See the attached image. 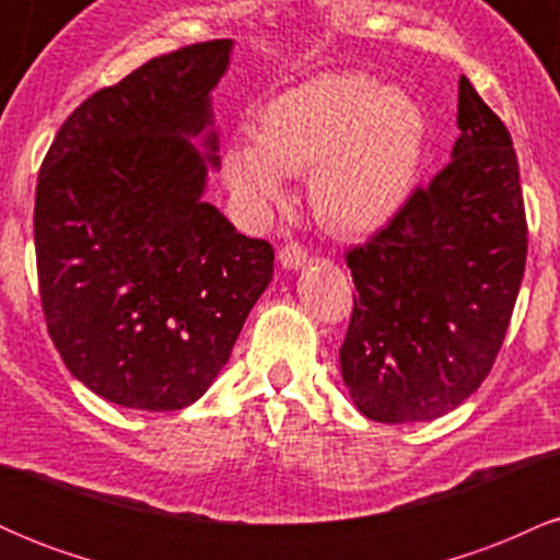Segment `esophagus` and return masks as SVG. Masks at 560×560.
I'll use <instances>...</instances> for the list:
<instances>
[{"label": "esophagus", "instance_id": "34e87169", "mask_svg": "<svg viewBox=\"0 0 560 560\" xmlns=\"http://www.w3.org/2000/svg\"><path fill=\"white\" fill-rule=\"evenodd\" d=\"M279 262H281V268H287V271H298V268H302L307 262L305 247L298 242L284 244V247L279 249Z\"/></svg>", "mask_w": 560, "mask_h": 560}]
</instances>
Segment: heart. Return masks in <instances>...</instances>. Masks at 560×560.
<instances>
[{
  "mask_svg": "<svg viewBox=\"0 0 560 560\" xmlns=\"http://www.w3.org/2000/svg\"><path fill=\"white\" fill-rule=\"evenodd\" d=\"M427 147V115L400 89L361 70H337L266 105L258 133L223 150V176L244 208L266 213L311 168L313 213L345 236L376 234L408 205Z\"/></svg>",
  "mask_w": 560,
  "mask_h": 560,
  "instance_id": "obj_1",
  "label": "heart"
}]
</instances>
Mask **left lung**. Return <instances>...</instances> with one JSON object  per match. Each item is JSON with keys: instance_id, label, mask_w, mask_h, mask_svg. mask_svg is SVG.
Returning a JSON list of instances; mask_svg holds the SVG:
<instances>
[{"instance_id": "8db88e82", "label": "left lung", "mask_w": 560, "mask_h": 560, "mask_svg": "<svg viewBox=\"0 0 560 560\" xmlns=\"http://www.w3.org/2000/svg\"><path fill=\"white\" fill-rule=\"evenodd\" d=\"M453 160L387 229L347 253L355 281L339 350L371 421H432L479 389L511 324L526 266L518 160L466 75Z\"/></svg>"}]
</instances>
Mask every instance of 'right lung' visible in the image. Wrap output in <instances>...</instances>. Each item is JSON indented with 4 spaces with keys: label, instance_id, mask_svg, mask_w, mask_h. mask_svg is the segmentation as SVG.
Segmentation results:
<instances>
[{
    "label": "right lung",
    "instance_id": "right-lung-1",
    "mask_svg": "<svg viewBox=\"0 0 560 560\" xmlns=\"http://www.w3.org/2000/svg\"><path fill=\"white\" fill-rule=\"evenodd\" d=\"M231 49V38L191 44L100 89L68 115L38 171L49 337L83 387L124 408L199 400L273 279L271 244L202 199L221 163L210 92Z\"/></svg>",
    "mask_w": 560,
    "mask_h": 560
}]
</instances>
